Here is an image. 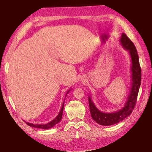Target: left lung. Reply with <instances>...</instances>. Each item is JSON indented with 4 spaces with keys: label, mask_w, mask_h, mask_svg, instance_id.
<instances>
[{
    "label": "left lung",
    "mask_w": 152,
    "mask_h": 152,
    "mask_svg": "<svg viewBox=\"0 0 152 152\" xmlns=\"http://www.w3.org/2000/svg\"><path fill=\"white\" fill-rule=\"evenodd\" d=\"M120 42L122 47L129 51L131 59V84L124 106L122 109L113 113H103L95 106L91 97L88 96L92 118L97 124L103 126H110L117 124L131 114L136 104L137 94L141 83V68L135 46L124 33L122 34Z\"/></svg>",
    "instance_id": "obj_1"
}]
</instances>
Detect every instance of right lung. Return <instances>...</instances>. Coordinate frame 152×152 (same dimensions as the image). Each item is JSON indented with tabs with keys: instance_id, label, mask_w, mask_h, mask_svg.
Returning a JSON list of instances; mask_svg holds the SVG:
<instances>
[{
	"instance_id": "add662e5",
	"label": "right lung",
	"mask_w": 152,
	"mask_h": 152,
	"mask_svg": "<svg viewBox=\"0 0 152 152\" xmlns=\"http://www.w3.org/2000/svg\"><path fill=\"white\" fill-rule=\"evenodd\" d=\"M69 91H70V90L67 91V92H66V94H68V92H69ZM64 102H63V104H62L61 109H60V113H58V115H57V116H56V118L54 119V120H53L52 121H50V122L47 123V124H32V123H29V122H26V121H25V122L28 125V126L35 127V128L42 129H48L52 128V127H53L54 126H55V125L58 124V123L60 122V120H61L62 117V112H63V108H64Z\"/></svg>"
}]
</instances>
